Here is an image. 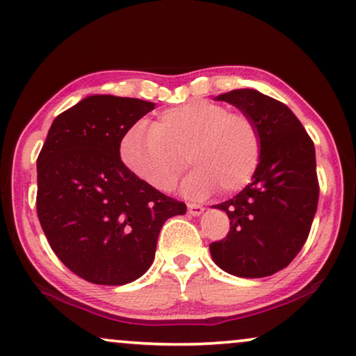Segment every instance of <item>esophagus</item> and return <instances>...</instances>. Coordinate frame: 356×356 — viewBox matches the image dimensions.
Segmentation results:
<instances>
[{
  "mask_svg": "<svg viewBox=\"0 0 356 356\" xmlns=\"http://www.w3.org/2000/svg\"><path fill=\"white\" fill-rule=\"evenodd\" d=\"M188 212L191 216H201L204 212V207L200 204H188Z\"/></svg>",
  "mask_w": 356,
  "mask_h": 356,
  "instance_id": "esophagus-1",
  "label": "esophagus"
}]
</instances>
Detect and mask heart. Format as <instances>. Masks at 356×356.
<instances>
[{
  "instance_id": "b5f03b06",
  "label": "heart",
  "mask_w": 356,
  "mask_h": 356,
  "mask_svg": "<svg viewBox=\"0 0 356 356\" xmlns=\"http://www.w3.org/2000/svg\"><path fill=\"white\" fill-rule=\"evenodd\" d=\"M260 149V132L250 116L196 99L163 111L152 127H132L121 142V156L138 179L159 191H170L189 161L196 168L183 191L204 197L216 186L234 193L248 184Z\"/></svg>"
}]
</instances>
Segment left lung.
<instances>
[{"mask_svg": "<svg viewBox=\"0 0 356 356\" xmlns=\"http://www.w3.org/2000/svg\"><path fill=\"white\" fill-rule=\"evenodd\" d=\"M216 99L253 119L261 149L252 183L214 206L229 216L230 230L211 243V257L234 276L265 278L286 268L307 240L319 201L316 149L293 111L260 91L232 90Z\"/></svg>", "mask_w": 356, "mask_h": 356, "instance_id": "left-lung-1", "label": "left lung"}]
</instances>
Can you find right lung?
<instances>
[{"label": "right lung", "instance_id": "add662e5", "mask_svg": "<svg viewBox=\"0 0 356 356\" xmlns=\"http://www.w3.org/2000/svg\"><path fill=\"white\" fill-rule=\"evenodd\" d=\"M155 103L93 95L58 114L37 159V216L60 261L95 284L150 268L161 225L186 204L138 179L121 142Z\"/></svg>", "mask_w": 356, "mask_h": 356}]
</instances>
